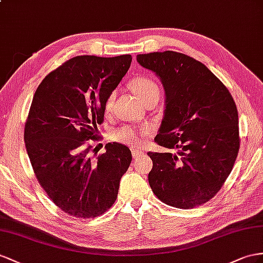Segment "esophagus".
<instances>
[{
    "instance_id": "1",
    "label": "esophagus",
    "mask_w": 263,
    "mask_h": 263,
    "mask_svg": "<svg viewBox=\"0 0 263 263\" xmlns=\"http://www.w3.org/2000/svg\"><path fill=\"white\" fill-rule=\"evenodd\" d=\"M141 156H142V152H141V150H139V149H133L132 150V157H133V159H138Z\"/></svg>"
}]
</instances>
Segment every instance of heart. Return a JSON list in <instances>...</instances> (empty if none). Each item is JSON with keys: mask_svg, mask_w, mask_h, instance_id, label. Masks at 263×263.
Masks as SVG:
<instances>
[{"mask_svg": "<svg viewBox=\"0 0 263 263\" xmlns=\"http://www.w3.org/2000/svg\"><path fill=\"white\" fill-rule=\"evenodd\" d=\"M131 90L133 93L144 103L146 100L154 96H160V89L154 81L147 77H138L134 78L131 83ZM117 97V91H112L107 96L104 103V111L107 113L112 110L114 100ZM151 132L149 126L143 129H134L130 125H122L112 132V139L119 143H122L129 146H138L143 142L144 138Z\"/></svg>", "mask_w": 263, "mask_h": 263, "instance_id": "1", "label": "heart"}]
</instances>
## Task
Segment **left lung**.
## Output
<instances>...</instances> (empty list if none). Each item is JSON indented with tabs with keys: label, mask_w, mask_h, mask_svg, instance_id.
Returning <instances> with one entry per match:
<instances>
[{
	"label": "left lung",
	"mask_w": 263,
	"mask_h": 263,
	"mask_svg": "<svg viewBox=\"0 0 263 263\" xmlns=\"http://www.w3.org/2000/svg\"><path fill=\"white\" fill-rule=\"evenodd\" d=\"M165 91L154 141L174 152H149V183L163 203L191 209L217 194L232 171L240 137L238 110L226 85L201 62L174 51L137 57Z\"/></svg>",
	"instance_id": "obj_1"
}]
</instances>
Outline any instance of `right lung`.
Wrapping results in <instances>:
<instances>
[{
    "label": "right lung",
    "mask_w": 263,
    "mask_h": 263,
    "mask_svg": "<svg viewBox=\"0 0 263 263\" xmlns=\"http://www.w3.org/2000/svg\"><path fill=\"white\" fill-rule=\"evenodd\" d=\"M130 54L70 59L44 78L34 93L24 141L40 185L60 210L97 218L117 200L132 161L129 147L107 143L93 153L104 103L131 65Z\"/></svg>",
    "instance_id": "add662e5"
}]
</instances>
